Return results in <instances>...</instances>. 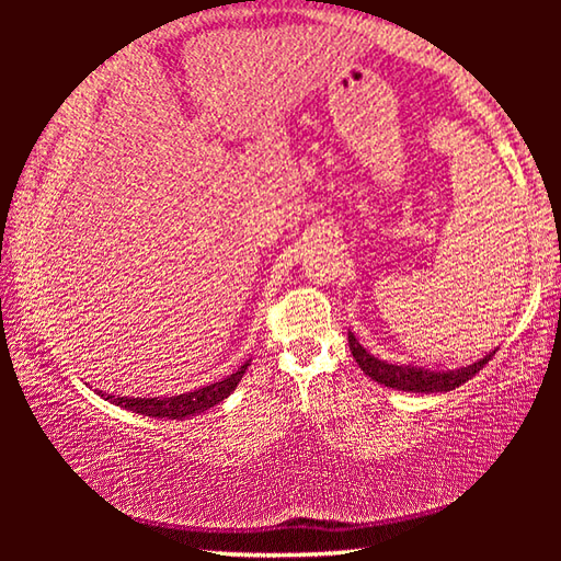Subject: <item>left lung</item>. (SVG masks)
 <instances>
[{
	"label": "left lung",
	"mask_w": 561,
	"mask_h": 561,
	"mask_svg": "<svg viewBox=\"0 0 561 561\" xmlns=\"http://www.w3.org/2000/svg\"><path fill=\"white\" fill-rule=\"evenodd\" d=\"M348 348H351V354H354L356 364L360 366V371H364L366 376H371L378 383L396 388V391H411V393L453 391V388H458L465 381H470V378L478 374L492 356H495V351H492V354H488L485 358H480L478 364L458 368V371H428V368L386 364V360L368 354V351L358 344L356 336L351 334V331H348Z\"/></svg>",
	"instance_id": "left-lung-1"
}]
</instances>
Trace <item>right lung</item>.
Listing matches in <instances>:
<instances>
[{
    "label": "right lung",
    "mask_w": 561,
    "mask_h": 561,
    "mask_svg": "<svg viewBox=\"0 0 561 561\" xmlns=\"http://www.w3.org/2000/svg\"><path fill=\"white\" fill-rule=\"evenodd\" d=\"M247 366H250V360H247L244 366L237 368L232 376H227L225 381H217V383H210L205 388H197V391L180 393L173 398H116V396H106V393H101V396L121 408H128V411H133V413L148 415V417H170V421H183V417L203 413V411H207V408H213L220 401H225V398L234 391L237 383L242 381Z\"/></svg>",
    "instance_id": "obj_1"
}]
</instances>
